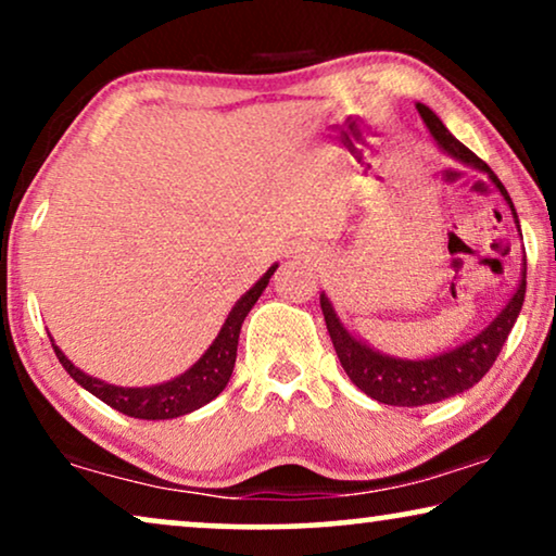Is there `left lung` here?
I'll list each match as a JSON object with an SVG mask.
<instances>
[{"mask_svg":"<svg viewBox=\"0 0 556 556\" xmlns=\"http://www.w3.org/2000/svg\"><path fill=\"white\" fill-rule=\"evenodd\" d=\"M417 111H420L430 134L435 136V141L447 151V154L489 174L493 185L501 189V194H504L506 202L511 204V212L516 217L511 197H508L506 187L501 185L496 174L491 172V166L485 164L481 156H476L468 147H463L428 105L417 103ZM516 223H519V217H516ZM523 295H527V270H523L519 291L514 293V299L508 301V306L501 311L498 318H493L489 329L478 333L476 339H470L468 344L453 349V352L432 356V359L422 362L392 359V356L379 354L367 344H362V341H356L352 333L339 324V318L333 314L326 295H321V311L341 367H344L349 379H352L364 394H369V397L377 402H384V405L422 407L432 405V402L453 397V394L466 392L476 382H481L485 371H489L493 367V362H496L501 349H504V341L508 339L516 318L521 314Z\"/></svg>","mask_w":556,"mask_h":556,"instance_id":"left-lung-1","label":"left lung"}]
</instances>
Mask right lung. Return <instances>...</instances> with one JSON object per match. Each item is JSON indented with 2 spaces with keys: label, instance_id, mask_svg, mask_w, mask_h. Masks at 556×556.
I'll list each match as a JSON object with an SVG mask.
<instances>
[{
  "label": "right lung",
  "instance_id": "obj_1",
  "mask_svg": "<svg viewBox=\"0 0 556 556\" xmlns=\"http://www.w3.org/2000/svg\"><path fill=\"white\" fill-rule=\"evenodd\" d=\"M278 265H270L268 273L235 303V308L227 316L223 329H219L217 339L212 341V346L202 354V359L194 364L192 369H187L185 375L172 379V382L156 384V387H113L105 384L101 379L83 375L78 367H73L71 359H65V354L55 349L60 364H63L67 375L78 382L83 390L96 394L98 400H103L105 405H111L118 413L128 417H139V420H172V417L194 413L202 405H207L225 390L227 382L232 377L235 356H238V339H240V326L250 314V308L255 306V301L261 299V293L268 286L273 273Z\"/></svg>",
  "mask_w": 556,
  "mask_h": 556
}]
</instances>
